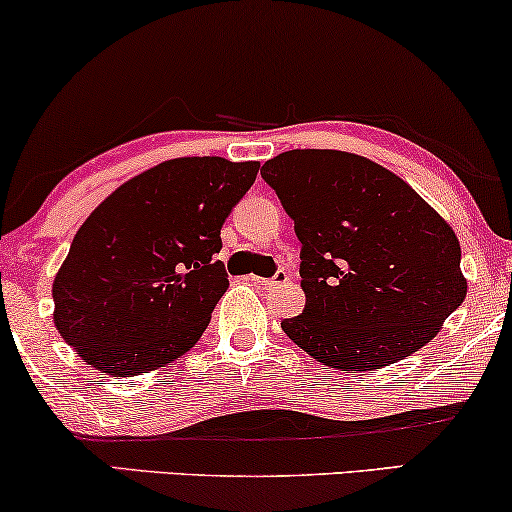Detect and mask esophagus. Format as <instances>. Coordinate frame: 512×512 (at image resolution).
Segmentation results:
<instances>
[{"mask_svg": "<svg viewBox=\"0 0 512 512\" xmlns=\"http://www.w3.org/2000/svg\"><path fill=\"white\" fill-rule=\"evenodd\" d=\"M251 282L263 284V287H277V284L289 282V275L284 270H277L272 277H251Z\"/></svg>", "mask_w": 512, "mask_h": 512, "instance_id": "esophagus-1", "label": "esophagus"}]
</instances>
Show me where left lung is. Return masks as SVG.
Here are the masks:
<instances>
[{"label": "left lung", "instance_id": "left-lung-1", "mask_svg": "<svg viewBox=\"0 0 512 512\" xmlns=\"http://www.w3.org/2000/svg\"><path fill=\"white\" fill-rule=\"evenodd\" d=\"M263 181L301 242L305 310L284 334L317 362L374 371L433 341L468 282L449 223L400 176L341 150H289Z\"/></svg>", "mask_w": 512, "mask_h": 512}]
</instances>
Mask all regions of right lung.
Instances as JSON below:
<instances>
[{
	"label": "right lung",
	"mask_w": 512,
	"mask_h": 512,
	"mask_svg": "<svg viewBox=\"0 0 512 512\" xmlns=\"http://www.w3.org/2000/svg\"><path fill=\"white\" fill-rule=\"evenodd\" d=\"M258 167L169 159L91 211L53 280V324L84 362L110 376H138L199 341L228 289L216 258L221 228Z\"/></svg>",
	"instance_id": "add662e5"
}]
</instances>
